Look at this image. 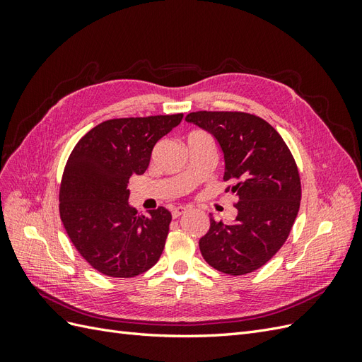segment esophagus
<instances>
[{
    "mask_svg": "<svg viewBox=\"0 0 362 362\" xmlns=\"http://www.w3.org/2000/svg\"><path fill=\"white\" fill-rule=\"evenodd\" d=\"M185 211H187V206H175V208H172V217L173 218H178L180 216H182Z\"/></svg>",
    "mask_w": 362,
    "mask_h": 362,
    "instance_id": "esophagus-1",
    "label": "esophagus"
}]
</instances>
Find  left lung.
<instances>
[{"label":"left lung","instance_id":"left-lung-1","mask_svg":"<svg viewBox=\"0 0 362 362\" xmlns=\"http://www.w3.org/2000/svg\"><path fill=\"white\" fill-rule=\"evenodd\" d=\"M210 133L225 161L226 192L237 196V217L216 222L199 240L204 259L228 275L264 266L291 231L300 206V178L286 141L264 119L240 112H194L185 116Z\"/></svg>","mask_w":362,"mask_h":362}]
</instances>
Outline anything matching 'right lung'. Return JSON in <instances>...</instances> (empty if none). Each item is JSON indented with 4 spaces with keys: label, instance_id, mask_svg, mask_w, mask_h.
Instances as JSON below:
<instances>
[{
    "label": "right lung",
    "instance_id": "add662e5",
    "mask_svg": "<svg viewBox=\"0 0 362 362\" xmlns=\"http://www.w3.org/2000/svg\"><path fill=\"white\" fill-rule=\"evenodd\" d=\"M181 119L180 113L105 120L72 151L60 187V217L81 257L107 276H137L161 255L172 214L163 206L139 214L128 202V182L146 172L156 144Z\"/></svg>",
    "mask_w": 362,
    "mask_h": 362
}]
</instances>
